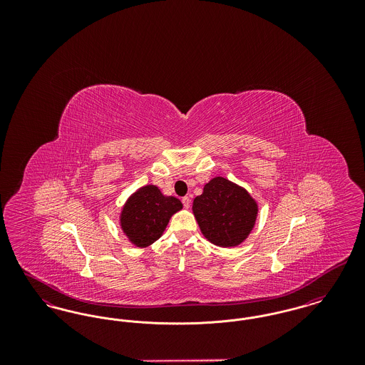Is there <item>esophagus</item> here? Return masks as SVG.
Here are the masks:
<instances>
[{
	"mask_svg": "<svg viewBox=\"0 0 365 365\" xmlns=\"http://www.w3.org/2000/svg\"><path fill=\"white\" fill-rule=\"evenodd\" d=\"M190 197L189 195H186V197H183L182 198V202H183V207L186 209L190 208Z\"/></svg>",
	"mask_w": 365,
	"mask_h": 365,
	"instance_id": "esophagus-1",
	"label": "esophagus"
}]
</instances>
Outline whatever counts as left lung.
Here are the masks:
<instances>
[{"label": "left lung", "mask_w": 365, "mask_h": 365, "mask_svg": "<svg viewBox=\"0 0 365 365\" xmlns=\"http://www.w3.org/2000/svg\"><path fill=\"white\" fill-rule=\"evenodd\" d=\"M192 213L208 241L231 247L242 242L252 231L257 204L245 189L217 176L194 198Z\"/></svg>", "instance_id": "1"}]
</instances>
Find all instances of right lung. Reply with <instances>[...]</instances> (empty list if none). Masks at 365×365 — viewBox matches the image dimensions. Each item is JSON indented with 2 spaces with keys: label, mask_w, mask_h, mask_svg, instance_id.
<instances>
[{
  "label": "right lung",
  "mask_w": 365,
  "mask_h": 365,
  "mask_svg": "<svg viewBox=\"0 0 365 365\" xmlns=\"http://www.w3.org/2000/svg\"><path fill=\"white\" fill-rule=\"evenodd\" d=\"M182 209L175 197L164 195L158 187L149 185L134 192L122 210L123 231L138 247L157 241L171 216Z\"/></svg>",
  "instance_id": "right-lung-1"
}]
</instances>
